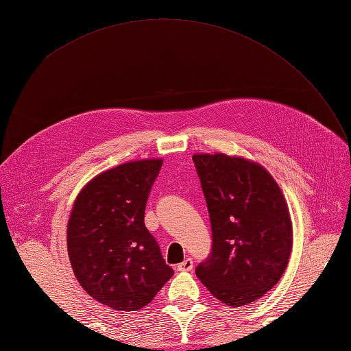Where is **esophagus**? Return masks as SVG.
<instances>
[{"mask_svg": "<svg viewBox=\"0 0 351 351\" xmlns=\"http://www.w3.org/2000/svg\"><path fill=\"white\" fill-rule=\"evenodd\" d=\"M176 270L178 271H190V270H193V259L187 258L185 261H182L181 264H178Z\"/></svg>", "mask_w": 351, "mask_h": 351, "instance_id": "34e87169", "label": "esophagus"}]
</instances>
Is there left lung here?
I'll return each mask as SVG.
<instances>
[{"label":"left lung","mask_w":351,"mask_h":351,"mask_svg":"<svg viewBox=\"0 0 351 351\" xmlns=\"http://www.w3.org/2000/svg\"><path fill=\"white\" fill-rule=\"evenodd\" d=\"M193 161L213 230L211 253L196 276L225 304H250L288 265L293 226L285 197L258 162L225 154H197Z\"/></svg>","instance_id":"8db88e82"}]
</instances>
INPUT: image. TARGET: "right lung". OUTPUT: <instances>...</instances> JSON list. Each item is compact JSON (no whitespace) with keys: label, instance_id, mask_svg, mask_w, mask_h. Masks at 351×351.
Returning <instances> with one entry per match:
<instances>
[{"label":"right lung","instance_id":"add662e5","mask_svg":"<svg viewBox=\"0 0 351 351\" xmlns=\"http://www.w3.org/2000/svg\"><path fill=\"white\" fill-rule=\"evenodd\" d=\"M162 160L102 171L80 191L68 223L73 274L88 295L116 311L151 303L173 270L145 226V208Z\"/></svg>","mask_w":351,"mask_h":351}]
</instances>
